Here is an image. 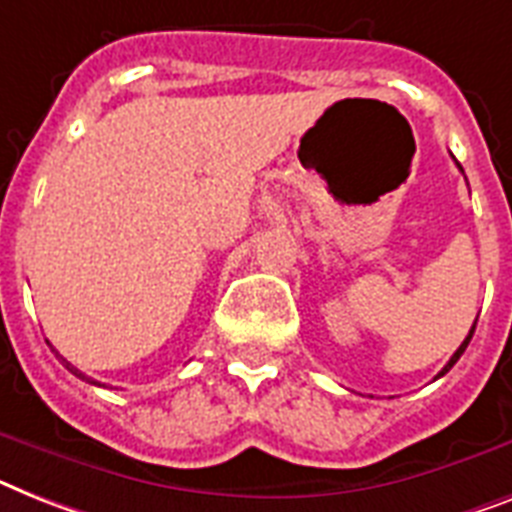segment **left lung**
Masks as SVG:
<instances>
[{
  "instance_id": "obj_1",
  "label": "left lung",
  "mask_w": 512,
  "mask_h": 512,
  "mask_svg": "<svg viewBox=\"0 0 512 512\" xmlns=\"http://www.w3.org/2000/svg\"><path fill=\"white\" fill-rule=\"evenodd\" d=\"M474 329H476V324H474V327H471V332H468V337H466V340L460 342V348H458V350H455V353H453V358H450V361H447V363H445V369L439 371L437 377H445L447 371L453 369L455 363H458V358H460V356H463V350H466V348H468V342H471V337H474Z\"/></svg>"
}]
</instances>
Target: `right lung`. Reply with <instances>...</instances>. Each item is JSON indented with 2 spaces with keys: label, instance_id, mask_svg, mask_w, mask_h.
Returning a JSON list of instances; mask_svg holds the SVG:
<instances>
[{
  "label": "right lung",
  "instance_id": "1",
  "mask_svg": "<svg viewBox=\"0 0 512 512\" xmlns=\"http://www.w3.org/2000/svg\"><path fill=\"white\" fill-rule=\"evenodd\" d=\"M67 369H70V363H67ZM70 371H73L75 377H80V379H86V374H80V371H78V369H70ZM94 384H96V382H94Z\"/></svg>",
  "mask_w": 512,
  "mask_h": 512
}]
</instances>
